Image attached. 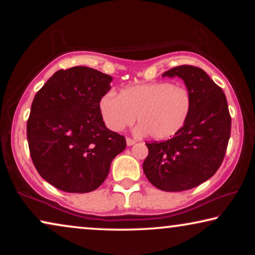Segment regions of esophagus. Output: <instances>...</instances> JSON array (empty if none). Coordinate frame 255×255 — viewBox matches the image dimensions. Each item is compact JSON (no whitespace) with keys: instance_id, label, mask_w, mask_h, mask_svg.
Wrapping results in <instances>:
<instances>
[{"instance_id":"34e87169","label":"esophagus","mask_w":255,"mask_h":255,"mask_svg":"<svg viewBox=\"0 0 255 255\" xmlns=\"http://www.w3.org/2000/svg\"><path fill=\"white\" fill-rule=\"evenodd\" d=\"M127 145L128 146H131V145H133L136 143V139H132V138H130V137H127Z\"/></svg>"}]
</instances>
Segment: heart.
<instances>
[{"label":"heart","instance_id":"1","mask_svg":"<svg viewBox=\"0 0 255 255\" xmlns=\"http://www.w3.org/2000/svg\"><path fill=\"white\" fill-rule=\"evenodd\" d=\"M192 107L190 90L171 82L128 86L119 97L108 92L99 103L103 122L111 130L130 126L138 115V131L157 140L178 135L188 123Z\"/></svg>","mask_w":255,"mask_h":255}]
</instances>
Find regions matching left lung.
<instances>
[{
    "mask_svg": "<svg viewBox=\"0 0 255 255\" xmlns=\"http://www.w3.org/2000/svg\"><path fill=\"white\" fill-rule=\"evenodd\" d=\"M162 76H179L192 93L188 123L178 135L164 141H147L146 178L163 191H184L213 176L225 157L232 119L225 93L199 67L180 65Z\"/></svg>",
    "mask_w": 255,
    "mask_h": 255,
    "instance_id": "8db88e82",
    "label": "left lung"
}]
</instances>
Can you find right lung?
<instances>
[{"label":"right lung","instance_id":"right-lung-1","mask_svg":"<svg viewBox=\"0 0 255 255\" xmlns=\"http://www.w3.org/2000/svg\"><path fill=\"white\" fill-rule=\"evenodd\" d=\"M111 81L75 66L56 72L34 96L27 122L30 156L41 178L62 191L96 190L126 148V138L106 127L99 108Z\"/></svg>","mask_w":255,"mask_h":255}]
</instances>
